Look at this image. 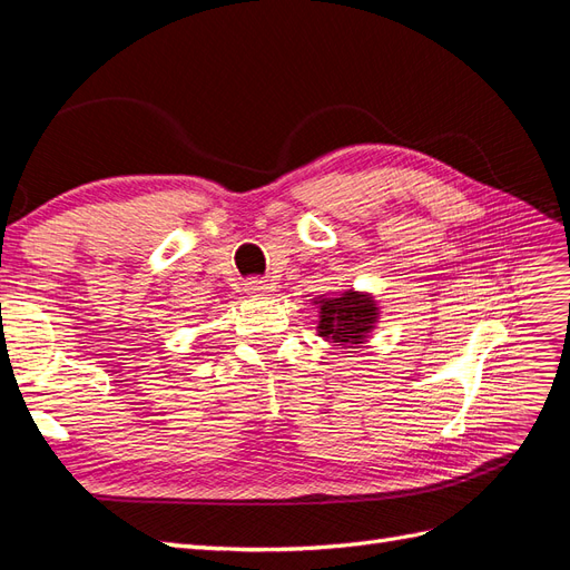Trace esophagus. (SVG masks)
<instances>
[{"label": "esophagus", "mask_w": 570, "mask_h": 570, "mask_svg": "<svg viewBox=\"0 0 570 570\" xmlns=\"http://www.w3.org/2000/svg\"><path fill=\"white\" fill-rule=\"evenodd\" d=\"M245 285H247V289L252 292L254 297H266L268 292H271V283L264 281V278H249Z\"/></svg>", "instance_id": "obj_1"}]
</instances>
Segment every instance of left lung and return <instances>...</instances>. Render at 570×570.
Instances as JSON below:
<instances>
[{
    "instance_id": "8db88e82",
    "label": "left lung",
    "mask_w": 570,
    "mask_h": 570,
    "mask_svg": "<svg viewBox=\"0 0 570 570\" xmlns=\"http://www.w3.org/2000/svg\"><path fill=\"white\" fill-rule=\"evenodd\" d=\"M318 314L321 337L342 342L344 347H358L375 327L377 306L371 295H358V292L350 289L342 297L323 299Z\"/></svg>"
}]
</instances>
